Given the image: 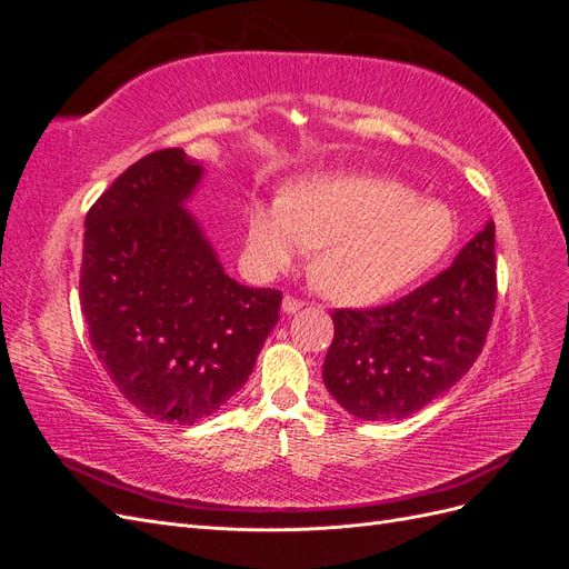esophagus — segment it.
Instances as JSON below:
<instances>
[{
	"mask_svg": "<svg viewBox=\"0 0 569 569\" xmlns=\"http://www.w3.org/2000/svg\"><path fill=\"white\" fill-rule=\"evenodd\" d=\"M301 306H303V301H301L299 297H289V295H287V297L282 299V311H284V313H297Z\"/></svg>",
	"mask_w": 569,
	"mask_h": 569,
	"instance_id": "obj_1",
	"label": "esophagus"
}]
</instances>
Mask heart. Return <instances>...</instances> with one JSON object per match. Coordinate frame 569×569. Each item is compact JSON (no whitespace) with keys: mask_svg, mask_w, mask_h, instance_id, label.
<instances>
[{"mask_svg":"<svg viewBox=\"0 0 569 569\" xmlns=\"http://www.w3.org/2000/svg\"><path fill=\"white\" fill-rule=\"evenodd\" d=\"M458 220L449 206L380 176H320L289 199L256 206L249 256L261 272L295 266L313 247V280L327 299L349 306L382 301L451 249Z\"/></svg>","mask_w":569,"mask_h":569,"instance_id":"obj_1","label":"heart"}]
</instances>
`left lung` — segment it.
<instances>
[{
  "instance_id": "8db88e82",
  "label": "left lung",
  "mask_w": 569,
  "mask_h": 569,
  "mask_svg": "<svg viewBox=\"0 0 569 569\" xmlns=\"http://www.w3.org/2000/svg\"><path fill=\"white\" fill-rule=\"evenodd\" d=\"M493 222L451 268L380 308H335L322 382L360 420L410 416L472 368L496 311Z\"/></svg>"
}]
</instances>
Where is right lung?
Here are the masks:
<instances>
[{"mask_svg": "<svg viewBox=\"0 0 569 569\" xmlns=\"http://www.w3.org/2000/svg\"><path fill=\"white\" fill-rule=\"evenodd\" d=\"M201 178L180 147L132 163L84 218L80 311L118 391L194 425L239 391L280 320L282 291L230 280L182 209Z\"/></svg>", "mask_w": 569, "mask_h": 569, "instance_id": "add662e5", "label": "right lung"}]
</instances>
